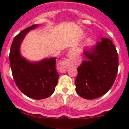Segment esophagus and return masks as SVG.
Returning a JSON list of instances; mask_svg holds the SVG:
<instances>
[{"instance_id": "esophagus-1", "label": "esophagus", "mask_w": 129, "mask_h": 129, "mask_svg": "<svg viewBox=\"0 0 129 129\" xmlns=\"http://www.w3.org/2000/svg\"><path fill=\"white\" fill-rule=\"evenodd\" d=\"M58 70L61 73L66 72L67 71V67L64 63H61L58 67Z\"/></svg>"}]
</instances>
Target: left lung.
<instances>
[{
  "instance_id": "8db88e82",
  "label": "left lung",
  "mask_w": 129,
  "mask_h": 129,
  "mask_svg": "<svg viewBox=\"0 0 129 129\" xmlns=\"http://www.w3.org/2000/svg\"><path fill=\"white\" fill-rule=\"evenodd\" d=\"M77 68L76 91L83 98L94 100L106 94L113 85L118 70V54L110 39L103 37Z\"/></svg>"
}]
</instances>
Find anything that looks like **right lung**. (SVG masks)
<instances>
[{
  "label": "right lung",
  "mask_w": 129,
  "mask_h": 129,
  "mask_svg": "<svg viewBox=\"0 0 129 129\" xmlns=\"http://www.w3.org/2000/svg\"><path fill=\"white\" fill-rule=\"evenodd\" d=\"M37 26L32 25L16 35L9 57L12 75L19 90L29 98L42 100L50 96L57 84L59 75L55 68L56 58L31 62L22 57L20 53V44L26 35Z\"/></svg>",
  "instance_id": "1"
}]
</instances>
